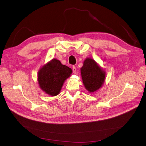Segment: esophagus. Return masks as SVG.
<instances>
[{"instance_id": "obj_1", "label": "esophagus", "mask_w": 146, "mask_h": 146, "mask_svg": "<svg viewBox=\"0 0 146 146\" xmlns=\"http://www.w3.org/2000/svg\"><path fill=\"white\" fill-rule=\"evenodd\" d=\"M72 70H73L74 74H76V72H77V69H76V67H75V66H74V67L72 68Z\"/></svg>"}]
</instances>
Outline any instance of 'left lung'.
Segmentation results:
<instances>
[{"mask_svg":"<svg viewBox=\"0 0 146 146\" xmlns=\"http://www.w3.org/2000/svg\"><path fill=\"white\" fill-rule=\"evenodd\" d=\"M83 83L90 92L98 91L105 80V72L92 58H87L80 69Z\"/></svg>","mask_w":146,"mask_h":146,"instance_id":"obj_1","label":"left lung"}]
</instances>
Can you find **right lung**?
<instances>
[{"label":"right lung","mask_w":146,"mask_h":146,"mask_svg":"<svg viewBox=\"0 0 146 146\" xmlns=\"http://www.w3.org/2000/svg\"><path fill=\"white\" fill-rule=\"evenodd\" d=\"M72 69L63 65L55 58L39 69L38 73V81L41 89L46 94L55 96L61 90L64 81L72 74Z\"/></svg>","instance_id":"right-lung-1"}]
</instances>
